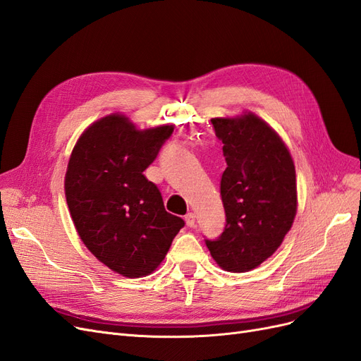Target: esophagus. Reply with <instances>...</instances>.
<instances>
[{
  "label": "esophagus",
  "mask_w": 361,
  "mask_h": 361,
  "mask_svg": "<svg viewBox=\"0 0 361 361\" xmlns=\"http://www.w3.org/2000/svg\"><path fill=\"white\" fill-rule=\"evenodd\" d=\"M185 221H187L188 227H194V224H195V215L192 212H188L187 215H185Z\"/></svg>",
  "instance_id": "1"
}]
</instances>
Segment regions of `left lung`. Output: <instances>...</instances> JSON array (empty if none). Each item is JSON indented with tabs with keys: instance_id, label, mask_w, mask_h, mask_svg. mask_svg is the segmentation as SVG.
Here are the masks:
<instances>
[{
	"instance_id": "1",
	"label": "left lung",
	"mask_w": 361,
	"mask_h": 361,
	"mask_svg": "<svg viewBox=\"0 0 361 361\" xmlns=\"http://www.w3.org/2000/svg\"><path fill=\"white\" fill-rule=\"evenodd\" d=\"M211 122L227 162L220 183L226 226L204 243L223 269L245 272L272 256L292 227L295 166L279 134L253 113Z\"/></svg>"
}]
</instances>
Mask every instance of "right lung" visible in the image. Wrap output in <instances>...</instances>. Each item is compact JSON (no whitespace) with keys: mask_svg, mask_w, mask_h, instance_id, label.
<instances>
[{"mask_svg":"<svg viewBox=\"0 0 361 361\" xmlns=\"http://www.w3.org/2000/svg\"><path fill=\"white\" fill-rule=\"evenodd\" d=\"M173 129L138 130L122 114L106 116L84 130L68 164L64 191L76 232L97 260L129 279L155 271L185 226L143 174Z\"/></svg>","mask_w":361,"mask_h":361,"instance_id":"1","label":"right lung"}]
</instances>
